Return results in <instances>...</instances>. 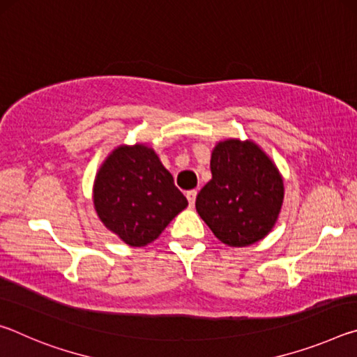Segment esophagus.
I'll use <instances>...</instances> for the list:
<instances>
[{
	"instance_id": "obj_1",
	"label": "esophagus",
	"mask_w": 357,
	"mask_h": 357,
	"mask_svg": "<svg viewBox=\"0 0 357 357\" xmlns=\"http://www.w3.org/2000/svg\"><path fill=\"white\" fill-rule=\"evenodd\" d=\"M197 190L193 189V190H187L185 192V197H187V200H189V204L190 206H193V204H195V200H197Z\"/></svg>"
}]
</instances>
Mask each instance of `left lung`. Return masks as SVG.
<instances>
[{
	"label": "left lung",
	"instance_id": "obj_1",
	"mask_svg": "<svg viewBox=\"0 0 357 357\" xmlns=\"http://www.w3.org/2000/svg\"><path fill=\"white\" fill-rule=\"evenodd\" d=\"M213 179L197 195L202 219L223 244L245 247L263 239L277 220L283 181L252 142H220L211 157Z\"/></svg>",
	"mask_w": 357,
	"mask_h": 357
}]
</instances>
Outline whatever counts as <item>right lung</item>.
I'll use <instances>...</instances> for the list:
<instances>
[{
    "mask_svg": "<svg viewBox=\"0 0 357 357\" xmlns=\"http://www.w3.org/2000/svg\"><path fill=\"white\" fill-rule=\"evenodd\" d=\"M185 206L172 173L143 144L114 149L96 178L99 219L132 247L154 241Z\"/></svg>",
    "mask_w": 357,
    "mask_h": 357,
    "instance_id": "obj_1",
    "label": "right lung"
}]
</instances>
